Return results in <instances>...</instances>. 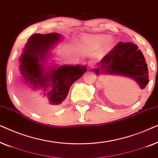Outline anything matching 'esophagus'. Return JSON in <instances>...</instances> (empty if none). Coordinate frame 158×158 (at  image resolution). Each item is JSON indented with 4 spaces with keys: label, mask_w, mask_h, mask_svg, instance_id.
<instances>
[{
    "label": "esophagus",
    "mask_w": 158,
    "mask_h": 158,
    "mask_svg": "<svg viewBox=\"0 0 158 158\" xmlns=\"http://www.w3.org/2000/svg\"><path fill=\"white\" fill-rule=\"evenodd\" d=\"M88 65H89L90 68H93L94 65V61H89L88 62Z\"/></svg>",
    "instance_id": "1"
}]
</instances>
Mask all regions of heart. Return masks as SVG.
I'll use <instances>...</instances> for the list:
<instances>
[{"label":"heart","instance_id":"1","mask_svg":"<svg viewBox=\"0 0 158 158\" xmlns=\"http://www.w3.org/2000/svg\"><path fill=\"white\" fill-rule=\"evenodd\" d=\"M110 40V37L107 35H98L89 38L87 41V44L94 45H101Z\"/></svg>","mask_w":158,"mask_h":158}]
</instances>
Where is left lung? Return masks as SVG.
Masks as SVG:
<instances>
[{"instance_id": "8db88e82", "label": "left lung", "mask_w": 158, "mask_h": 158, "mask_svg": "<svg viewBox=\"0 0 158 158\" xmlns=\"http://www.w3.org/2000/svg\"><path fill=\"white\" fill-rule=\"evenodd\" d=\"M94 72L99 75L129 77L143 90L149 82L145 58L137 45L120 42L96 64Z\"/></svg>"}]
</instances>
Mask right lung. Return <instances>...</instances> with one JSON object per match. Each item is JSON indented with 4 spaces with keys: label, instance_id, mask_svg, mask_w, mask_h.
<instances>
[{
    "label": "right lung",
    "instance_id": "add662e5",
    "mask_svg": "<svg viewBox=\"0 0 158 158\" xmlns=\"http://www.w3.org/2000/svg\"><path fill=\"white\" fill-rule=\"evenodd\" d=\"M62 40L57 33L34 34L28 39L19 58L22 81L34 90H41L50 104L58 106L68 96L71 85L87 70L86 65H48L51 50Z\"/></svg>",
    "mask_w": 158,
    "mask_h": 158
}]
</instances>
